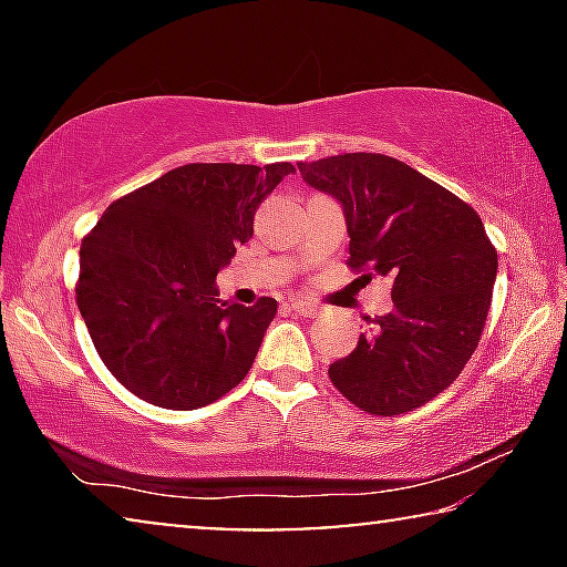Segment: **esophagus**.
Masks as SVG:
<instances>
[{"label":"esophagus","mask_w":567,"mask_h":567,"mask_svg":"<svg viewBox=\"0 0 567 567\" xmlns=\"http://www.w3.org/2000/svg\"><path fill=\"white\" fill-rule=\"evenodd\" d=\"M291 309L297 315H301V317H317V315H320V307L309 305V301H305V299H293L291 301Z\"/></svg>","instance_id":"esophagus-1"}]
</instances>
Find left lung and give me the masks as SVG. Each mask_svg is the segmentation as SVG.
Returning <instances> with one entry per match:
<instances>
[{
	"instance_id": "obj_1",
	"label": "left lung",
	"mask_w": 567,
	"mask_h": 567,
	"mask_svg": "<svg viewBox=\"0 0 567 567\" xmlns=\"http://www.w3.org/2000/svg\"><path fill=\"white\" fill-rule=\"evenodd\" d=\"M297 167L343 208L348 266L392 278V312L369 317L355 351L330 363L332 384L371 415L425 405L462 374L483 336L498 274L483 221L454 193L384 154Z\"/></svg>"
}]
</instances>
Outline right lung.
Returning a JSON list of instances; mask_svg holds the SVG:
<instances>
[{"label":"right lung","mask_w":567,"mask_h":567,"mask_svg":"<svg viewBox=\"0 0 567 567\" xmlns=\"http://www.w3.org/2000/svg\"><path fill=\"white\" fill-rule=\"evenodd\" d=\"M289 162L183 165L105 208L80 247L76 305L111 374L152 405L196 410L250 371L276 299H219L216 274L252 237Z\"/></svg>","instance_id":"add662e5"}]
</instances>
